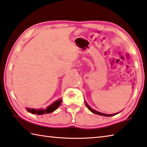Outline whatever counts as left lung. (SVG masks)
<instances>
[{
    "instance_id": "obj_1",
    "label": "left lung",
    "mask_w": 147,
    "mask_h": 147,
    "mask_svg": "<svg viewBox=\"0 0 147 147\" xmlns=\"http://www.w3.org/2000/svg\"><path fill=\"white\" fill-rule=\"evenodd\" d=\"M85 105H86V106H87V108L89 110H90L91 112H92V113H95V114H97V115H101V116H105V117H111V116H113V115H117V114H118V113H114V114H105V113H100V112H99V111H96V110H94V109H92V108H90V106H89L87 103V102L85 101Z\"/></svg>"
}]
</instances>
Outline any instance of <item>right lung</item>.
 Masks as SVG:
<instances>
[{
    "mask_svg": "<svg viewBox=\"0 0 147 147\" xmlns=\"http://www.w3.org/2000/svg\"><path fill=\"white\" fill-rule=\"evenodd\" d=\"M62 99H58L53 102L52 104L50 105L47 107L46 109H34V108H27V111L30 112V113L32 114H36V115H44L45 113H50L51 112L54 111L58 108L60 104H61Z\"/></svg>",
    "mask_w": 147,
    "mask_h": 147,
    "instance_id": "obj_1",
    "label": "right lung"
}]
</instances>
